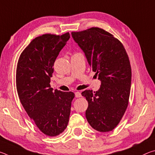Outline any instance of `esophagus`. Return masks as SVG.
Instances as JSON below:
<instances>
[{"instance_id": "obj_1", "label": "esophagus", "mask_w": 155, "mask_h": 155, "mask_svg": "<svg viewBox=\"0 0 155 155\" xmlns=\"http://www.w3.org/2000/svg\"><path fill=\"white\" fill-rule=\"evenodd\" d=\"M75 97L76 98H80V97H81V93L79 92V91L75 92Z\"/></svg>"}]
</instances>
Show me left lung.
Masks as SVG:
<instances>
[{
	"label": "left lung",
	"instance_id": "obj_1",
	"mask_svg": "<svg viewBox=\"0 0 155 155\" xmlns=\"http://www.w3.org/2000/svg\"><path fill=\"white\" fill-rule=\"evenodd\" d=\"M72 36L101 81L98 91L81 93L88 102L86 118L95 130L109 132L119 124L128 104L131 68L128 54L122 44L102 28L72 32Z\"/></svg>",
	"mask_w": 155,
	"mask_h": 155
}]
</instances>
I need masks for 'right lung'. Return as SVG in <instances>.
Here are the masks:
<instances>
[{
	"instance_id": "obj_1",
	"label": "right lung",
	"mask_w": 155,
	"mask_h": 155,
	"mask_svg": "<svg viewBox=\"0 0 155 155\" xmlns=\"http://www.w3.org/2000/svg\"><path fill=\"white\" fill-rule=\"evenodd\" d=\"M70 38L44 34L26 47L18 59L16 88L21 104L44 134L54 137L66 128L74 98L72 91L51 87L54 63Z\"/></svg>"
}]
</instances>
